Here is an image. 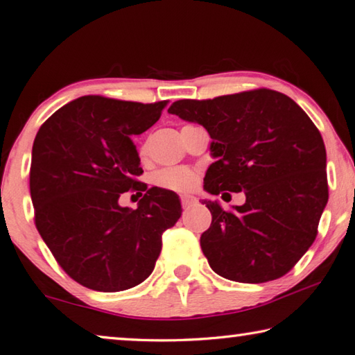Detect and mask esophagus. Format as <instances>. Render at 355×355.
Wrapping results in <instances>:
<instances>
[{"instance_id":"34e87169","label":"esophagus","mask_w":355,"mask_h":355,"mask_svg":"<svg viewBox=\"0 0 355 355\" xmlns=\"http://www.w3.org/2000/svg\"><path fill=\"white\" fill-rule=\"evenodd\" d=\"M192 203H196V197L194 196H189V194L182 196V205H183V208L191 207Z\"/></svg>"}]
</instances>
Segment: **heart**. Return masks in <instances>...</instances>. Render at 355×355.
Returning <instances> with one entry per match:
<instances>
[{
  "instance_id": "b5f03b06",
  "label": "heart",
  "mask_w": 355,
  "mask_h": 355,
  "mask_svg": "<svg viewBox=\"0 0 355 355\" xmlns=\"http://www.w3.org/2000/svg\"><path fill=\"white\" fill-rule=\"evenodd\" d=\"M196 175L188 167H167L155 175V183L164 189L186 191L194 184Z\"/></svg>"
}]
</instances>
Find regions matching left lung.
<instances>
[{
	"label": "left lung",
	"instance_id": "1",
	"mask_svg": "<svg viewBox=\"0 0 355 355\" xmlns=\"http://www.w3.org/2000/svg\"><path fill=\"white\" fill-rule=\"evenodd\" d=\"M167 111L202 125L213 139L203 189L245 194L233 211L202 202L213 216L200 236L213 271L241 284L285 275L313 244L329 199L326 147L315 123L296 101L269 89L178 100Z\"/></svg>",
	"mask_w": 355,
	"mask_h": 355
}]
</instances>
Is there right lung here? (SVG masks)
I'll return each instance as SVG.
<instances>
[{
    "instance_id": "obj_1",
    "label": "right lung",
    "mask_w": 355,
    "mask_h": 355,
    "mask_svg": "<svg viewBox=\"0 0 355 355\" xmlns=\"http://www.w3.org/2000/svg\"><path fill=\"white\" fill-rule=\"evenodd\" d=\"M167 106L86 95L42 125L33 146L29 188L35 227L71 279L114 293L142 284L175 225L173 191L147 188L131 137L147 131ZM130 189L146 191L136 210L118 205Z\"/></svg>"
}]
</instances>
